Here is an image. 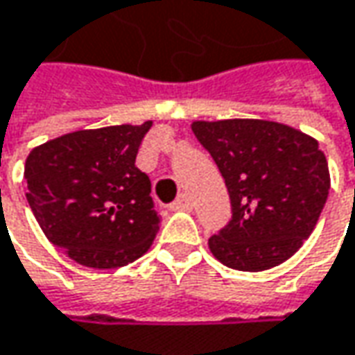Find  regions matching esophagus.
<instances>
[{"mask_svg":"<svg viewBox=\"0 0 355 355\" xmlns=\"http://www.w3.org/2000/svg\"><path fill=\"white\" fill-rule=\"evenodd\" d=\"M171 209H173V211H191V209H193V200H191L189 195H180V197L171 205Z\"/></svg>","mask_w":355,"mask_h":355,"instance_id":"esophagus-1","label":"esophagus"}]
</instances>
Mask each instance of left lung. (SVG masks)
<instances>
[{"label":"left lung","instance_id":"obj_1","mask_svg":"<svg viewBox=\"0 0 355 355\" xmlns=\"http://www.w3.org/2000/svg\"><path fill=\"white\" fill-rule=\"evenodd\" d=\"M198 142L225 178L233 219L209 239L223 265L265 271L297 253L329 193L327 158L313 136L273 120H195Z\"/></svg>","mask_w":355,"mask_h":355}]
</instances>
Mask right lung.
Masks as SVG:
<instances>
[{"instance_id": "1", "label": "right lung", "mask_w": 355, "mask_h": 355, "mask_svg": "<svg viewBox=\"0 0 355 355\" xmlns=\"http://www.w3.org/2000/svg\"><path fill=\"white\" fill-rule=\"evenodd\" d=\"M153 120L76 130L26 160L28 202L44 235L76 263L114 269L142 257L160 227L136 153Z\"/></svg>"}]
</instances>
